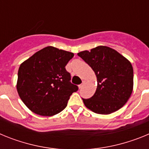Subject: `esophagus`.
Wrapping results in <instances>:
<instances>
[{
	"label": "esophagus",
	"mask_w": 149,
	"mask_h": 149,
	"mask_svg": "<svg viewBox=\"0 0 149 149\" xmlns=\"http://www.w3.org/2000/svg\"><path fill=\"white\" fill-rule=\"evenodd\" d=\"M83 86H84V84H80V85H79L78 87L80 88V89H81V88L83 87Z\"/></svg>",
	"instance_id": "34e87169"
}]
</instances>
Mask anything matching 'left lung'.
<instances>
[{
	"label": "left lung",
	"mask_w": 149,
	"mask_h": 149,
	"mask_svg": "<svg viewBox=\"0 0 149 149\" xmlns=\"http://www.w3.org/2000/svg\"><path fill=\"white\" fill-rule=\"evenodd\" d=\"M97 77V89L90 98H82L85 106L98 114H110L120 109L133 90L131 63L114 49L98 46L77 54Z\"/></svg>",
	"instance_id": "8db88e82"
}]
</instances>
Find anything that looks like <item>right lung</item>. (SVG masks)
Returning a JSON list of instances; mask_svg holds the SVG:
<instances>
[{
	"mask_svg": "<svg viewBox=\"0 0 149 149\" xmlns=\"http://www.w3.org/2000/svg\"><path fill=\"white\" fill-rule=\"evenodd\" d=\"M73 56L72 52L48 46L21 64L17 91L31 111L51 116L65 108L71 95L78 90L65 69Z\"/></svg>",
	"mask_w": 149,
	"mask_h": 149,
	"instance_id": "obj_1",
	"label": "right lung"
}]
</instances>
